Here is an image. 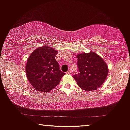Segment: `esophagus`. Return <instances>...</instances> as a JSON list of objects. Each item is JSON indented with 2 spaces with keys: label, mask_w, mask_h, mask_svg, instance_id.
Instances as JSON below:
<instances>
[{
  "label": "esophagus",
  "mask_w": 130,
  "mask_h": 130,
  "mask_svg": "<svg viewBox=\"0 0 130 130\" xmlns=\"http://www.w3.org/2000/svg\"><path fill=\"white\" fill-rule=\"evenodd\" d=\"M66 73H67V74H71V70H68V71H67Z\"/></svg>",
  "instance_id": "esophagus-1"
}]
</instances>
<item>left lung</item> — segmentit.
<instances>
[{
  "label": "left lung",
  "mask_w": 130,
  "mask_h": 130,
  "mask_svg": "<svg viewBox=\"0 0 130 130\" xmlns=\"http://www.w3.org/2000/svg\"><path fill=\"white\" fill-rule=\"evenodd\" d=\"M79 74L73 78L86 91L96 90L104 84L108 74V67L99 55L94 51L77 54Z\"/></svg>",
  "instance_id": "left-lung-1"
}]
</instances>
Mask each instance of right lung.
I'll return each mask as SVG.
<instances>
[{"label": "right lung", "instance_id": "add662e5", "mask_svg": "<svg viewBox=\"0 0 130 130\" xmlns=\"http://www.w3.org/2000/svg\"><path fill=\"white\" fill-rule=\"evenodd\" d=\"M58 51L48 45L34 50L26 64V74L33 88L48 93L57 87L65 73L59 69L55 59Z\"/></svg>", "mask_w": 130, "mask_h": 130}]
</instances>
